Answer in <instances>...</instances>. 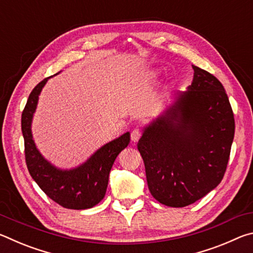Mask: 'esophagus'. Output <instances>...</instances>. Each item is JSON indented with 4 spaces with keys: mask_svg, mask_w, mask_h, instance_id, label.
I'll return each mask as SVG.
<instances>
[{
    "mask_svg": "<svg viewBox=\"0 0 253 253\" xmlns=\"http://www.w3.org/2000/svg\"><path fill=\"white\" fill-rule=\"evenodd\" d=\"M140 136H142V130L138 129V128H135V129L131 131L130 138L132 142H137V140L140 138Z\"/></svg>",
    "mask_w": 253,
    "mask_h": 253,
    "instance_id": "esophagus-1",
    "label": "esophagus"
}]
</instances>
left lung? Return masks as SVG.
<instances>
[{
	"label": "left lung",
	"instance_id": "left-lung-1",
	"mask_svg": "<svg viewBox=\"0 0 253 253\" xmlns=\"http://www.w3.org/2000/svg\"><path fill=\"white\" fill-rule=\"evenodd\" d=\"M194 77L173 107L145 128L137 148L154 199L184 208L221 183L234 137V116L223 85L193 66Z\"/></svg>",
	"mask_w": 253,
	"mask_h": 253
}]
</instances>
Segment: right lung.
I'll return each instance as SVG.
<instances>
[{
  "mask_svg": "<svg viewBox=\"0 0 253 253\" xmlns=\"http://www.w3.org/2000/svg\"><path fill=\"white\" fill-rule=\"evenodd\" d=\"M48 79H43L33 88L22 111L21 127L27 168L41 190L55 203L71 210L90 209L104 199L110 169L119 153L129 144L130 135L126 132L106 144L84 165L75 169L61 170L53 168L41 156L31 134V121L38 98Z\"/></svg>",
  "mask_w": 253,
  "mask_h": 253,
  "instance_id": "obj_1",
  "label": "right lung"
}]
</instances>
